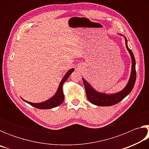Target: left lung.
<instances>
[{"mask_svg": "<svg viewBox=\"0 0 149 149\" xmlns=\"http://www.w3.org/2000/svg\"><path fill=\"white\" fill-rule=\"evenodd\" d=\"M121 36L123 35L120 34ZM125 46L128 52H130L131 58H132V71H131L130 77L128 81L126 86L120 92L113 94H107L104 93H100L96 91L89 83H88L84 78H83L84 86L86 91L87 97L89 101L92 104L100 106V107H109L117 104L121 100H122L124 98L130 94L132 91L133 87H134L135 80H136V71H135V59L133 52L127 46V41L125 36Z\"/></svg>", "mask_w": 149, "mask_h": 149, "instance_id": "8db88e82", "label": "left lung"}]
</instances>
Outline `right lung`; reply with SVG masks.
<instances>
[{"label": "right lung", "instance_id": "obj_1", "mask_svg": "<svg viewBox=\"0 0 149 149\" xmlns=\"http://www.w3.org/2000/svg\"><path fill=\"white\" fill-rule=\"evenodd\" d=\"M74 71V69L72 68L67 72V73L65 74L64 77L62 78L61 81H60L56 93H55L53 97L50 98L49 99H48L47 100H46V101H44L42 102H39V103H33V102L27 101V100L23 99L22 98V99H23V100H24L25 102L28 103V104H29L30 105H31L33 107H34L37 108H39V109H50V108H55L58 107V106H59L62 104L64 99V95L62 90L63 84H64L65 81L67 80L68 78L69 77L70 75L72 74V73Z\"/></svg>", "mask_w": 149, "mask_h": 149}]
</instances>
